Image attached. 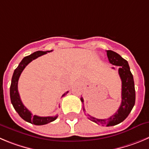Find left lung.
Wrapping results in <instances>:
<instances>
[{
  "mask_svg": "<svg viewBox=\"0 0 149 149\" xmlns=\"http://www.w3.org/2000/svg\"><path fill=\"white\" fill-rule=\"evenodd\" d=\"M107 54L109 62L112 65L118 66V73L122 81L121 104L115 115L107 119H98L89 115L88 118L97 124L101 126H112L123 122L131 112L135 103V90L133 76L130 71L128 62L122 58L116 52L107 51ZM114 69V68H112ZM81 101L84 103V99L81 97ZM83 110H85L83 107Z\"/></svg>",
  "mask_w": 149,
  "mask_h": 149,
  "instance_id": "left-lung-1",
  "label": "left lung"
}]
</instances>
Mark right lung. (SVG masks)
Here are the masks:
<instances>
[{
    "mask_svg": "<svg viewBox=\"0 0 149 149\" xmlns=\"http://www.w3.org/2000/svg\"><path fill=\"white\" fill-rule=\"evenodd\" d=\"M51 51H36V52L33 53L31 55L27 56L26 57L23 58L17 68H16L14 71L13 76H12V83H11L10 86V98L11 102H12V105H13L14 108L16 110V112L19 114L22 118L26 121L29 122V123H32V124L37 125V126H40V125H45L48 123L54 121L57 118V115L56 116H48V117H40L37 115H33L31 112L23 105V102H22L21 99H20V95L18 93L17 89V84L18 80L20 78V74L24 70V68L30 63L34 59H37V57L40 56L42 55L47 54L48 52H51ZM68 93L66 92L65 94H63L62 96L66 95Z\"/></svg>",
    "mask_w": 149,
    "mask_h": 149,
    "instance_id": "1",
    "label": "right lung"
}]
</instances>
